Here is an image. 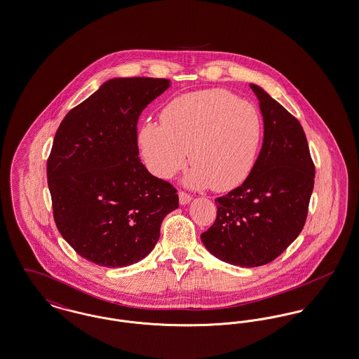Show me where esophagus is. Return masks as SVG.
<instances>
[{"label":"esophagus","mask_w":359,"mask_h":359,"mask_svg":"<svg viewBox=\"0 0 359 359\" xmlns=\"http://www.w3.org/2000/svg\"><path fill=\"white\" fill-rule=\"evenodd\" d=\"M191 199H192V198H191L188 194H186V192H183V191L179 192V202H180V205H188V203L191 202Z\"/></svg>","instance_id":"1"}]
</instances>
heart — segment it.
Listing matches in <instances>:
<instances>
[{"mask_svg":"<svg viewBox=\"0 0 359 359\" xmlns=\"http://www.w3.org/2000/svg\"><path fill=\"white\" fill-rule=\"evenodd\" d=\"M160 120L161 125L145 123L138 135L145 164L156 176L172 177L188 154V187L224 192L241 186L253 171L262 136L255 104L212 88L172 100Z\"/></svg>","mask_w":359,"mask_h":359,"instance_id":"obj_1","label":"heart"}]
</instances>
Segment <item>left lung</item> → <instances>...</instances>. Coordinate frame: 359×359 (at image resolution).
Here are the masks:
<instances>
[{
    "instance_id": "8db88e82",
    "label": "left lung",
    "mask_w": 359,
    "mask_h": 359,
    "mask_svg": "<svg viewBox=\"0 0 359 359\" xmlns=\"http://www.w3.org/2000/svg\"><path fill=\"white\" fill-rule=\"evenodd\" d=\"M264 120L262 148L242 186L217 198V219L201 238L212 256L255 268L280 256L302 233L315 167L307 137L287 109L250 83Z\"/></svg>"
}]
</instances>
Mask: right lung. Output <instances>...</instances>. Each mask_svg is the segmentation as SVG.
Segmentation results:
<instances>
[{
  "mask_svg": "<svg viewBox=\"0 0 359 359\" xmlns=\"http://www.w3.org/2000/svg\"><path fill=\"white\" fill-rule=\"evenodd\" d=\"M171 81L114 78L62 121L47 163L53 218L62 237L106 268L136 264L154 250L176 189L138 157L137 121Z\"/></svg>",
  "mask_w": 359,
  "mask_h": 359,
  "instance_id": "1",
  "label": "right lung"
}]
</instances>
